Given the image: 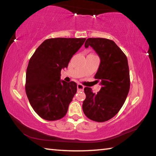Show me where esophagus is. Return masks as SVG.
<instances>
[{"label": "esophagus", "mask_w": 156, "mask_h": 156, "mask_svg": "<svg viewBox=\"0 0 156 156\" xmlns=\"http://www.w3.org/2000/svg\"><path fill=\"white\" fill-rule=\"evenodd\" d=\"M84 88V87L83 85V84H81L80 83L77 84V89L78 91H83Z\"/></svg>", "instance_id": "obj_1"}]
</instances>
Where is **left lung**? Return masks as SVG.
<instances>
[{"mask_svg": "<svg viewBox=\"0 0 156 156\" xmlns=\"http://www.w3.org/2000/svg\"><path fill=\"white\" fill-rule=\"evenodd\" d=\"M91 47L100 59L95 75L97 83L102 86L97 94L89 87L84 89L86 98L83 110L85 115L96 122H105L117 114L125 103L130 88V77L127 58L112 40L89 38L85 48Z\"/></svg>", "mask_w": 156, "mask_h": 156, "instance_id": "left-lung-1", "label": "left lung"}]
</instances>
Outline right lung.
<instances>
[{
	"mask_svg": "<svg viewBox=\"0 0 156 156\" xmlns=\"http://www.w3.org/2000/svg\"><path fill=\"white\" fill-rule=\"evenodd\" d=\"M85 40L47 39L31 57L26 72V94L34 110L43 119L57 120L67 113L77 84L60 80V72L67 67Z\"/></svg>",
	"mask_w": 156,
	"mask_h": 156,
	"instance_id": "1",
	"label": "right lung"
}]
</instances>
